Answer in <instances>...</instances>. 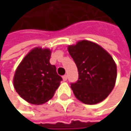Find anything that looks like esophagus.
Wrapping results in <instances>:
<instances>
[{
	"label": "esophagus",
	"instance_id": "obj_1",
	"mask_svg": "<svg viewBox=\"0 0 131 131\" xmlns=\"http://www.w3.org/2000/svg\"><path fill=\"white\" fill-rule=\"evenodd\" d=\"M67 80V75H64V76H63V80H64V81H66Z\"/></svg>",
	"mask_w": 131,
	"mask_h": 131
}]
</instances>
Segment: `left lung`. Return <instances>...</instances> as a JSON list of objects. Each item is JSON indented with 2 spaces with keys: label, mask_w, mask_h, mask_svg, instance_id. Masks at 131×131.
Wrapping results in <instances>:
<instances>
[{
  "label": "left lung",
  "mask_w": 131,
  "mask_h": 131,
  "mask_svg": "<svg viewBox=\"0 0 131 131\" xmlns=\"http://www.w3.org/2000/svg\"><path fill=\"white\" fill-rule=\"evenodd\" d=\"M68 51L78 70V80L70 87L77 99L87 105L103 101L114 89L117 67L112 56L101 46L83 40L70 45Z\"/></svg>",
  "instance_id": "8db88e82"
}]
</instances>
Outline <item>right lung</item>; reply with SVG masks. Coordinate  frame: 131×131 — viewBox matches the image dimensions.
Masks as SVG:
<instances>
[{
    "label": "right lung",
    "instance_id": "right-lung-1",
    "mask_svg": "<svg viewBox=\"0 0 131 131\" xmlns=\"http://www.w3.org/2000/svg\"><path fill=\"white\" fill-rule=\"evenodd\" d=\"M51 51L36 48L18 66L13 77L16 92L26 102L40 105L51 99L62 80L50 64Z\"/></svg>",
    "mask_w": 131,
    "mask_h": 131
}]
</instances>
